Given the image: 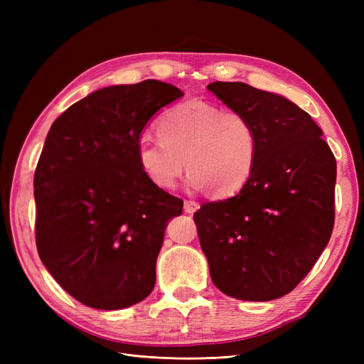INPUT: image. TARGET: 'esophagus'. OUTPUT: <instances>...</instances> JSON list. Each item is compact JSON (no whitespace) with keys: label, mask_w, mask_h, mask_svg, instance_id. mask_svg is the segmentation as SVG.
Segmentation results:
<instances>
[{"label":"esophagus","mask_w":364,"mask_h":364,"mask_svg":"<svg viewBox=\"0 0 364 364\" xmlns=\"http://www.w3.org/2000/svg\"><path fill=\"white\" fill-rule=\"evenodd\" d=\"M183 209L186 214H194L197 209H199V203L194 202V200H185L183 202Z\"/></svg>","instance_id":"1"}]
</instances>
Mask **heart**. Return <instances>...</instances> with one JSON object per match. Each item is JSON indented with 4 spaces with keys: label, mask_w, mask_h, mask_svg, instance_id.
Instances as JSON below:
<instances>
[{
    "label": "heart",
    "mask_w": 364,
    "mask_h": 364,
    "mask_svg": "<svg viewBox=\"0 0 364 364\" xmlns=\"http://www.w3.org/2000/svg\"><path fill=\"white\" fill-rule=\"evenodd\" d=\"M159 141H141V171L159 190H173L185 170L188 186L223 197L240 191L250 179L258 155V138L240 112L205 102L171 107L156 124Z\"/></svg>",
    "instance_id": "1"
}]
</instances>
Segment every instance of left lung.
Returning a JSON list of instances; mask_svg holds the SVG:
<instances>
[{
    "instance_id": "left-lung-1",
    "label": "left lung",
    "mask_w": 364,
    "mask_h": 364,
    "mask_svg": "<svg viewBox=\"0 0 364 364\" xmlns=\"http://www.w3.org/2000/svg\"><path fill=\"white\" fill-rule=\"evenodd\" d=\"M206 87L243 114L258 138L247 183L194 213L209 274L235 299H278L306 277L331 237L336 158L322 129L289 98L241 82Z\"/></svg>"
}]
</instances>
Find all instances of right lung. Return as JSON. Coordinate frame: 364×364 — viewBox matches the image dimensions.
Wrapping results in <instances>:
<instances>
[{"label": "right lung", "mask_w": 364, "mask_h": 364, "mask_svg": "<svg viewBox=\"0 0 364 364\" xmlns=\"http://www.w3.org/2000/svg\"><path fill=\"white\" fill-rule=\"evenodd\" d=\"M183 92L144 80L91 92L54 121L35 171L36 246L74 299L121 310L151 293L170 218L183 202L150 183L136 149L149 119Z\"/></svg>", "instance_id": "1"}]
</instances>
